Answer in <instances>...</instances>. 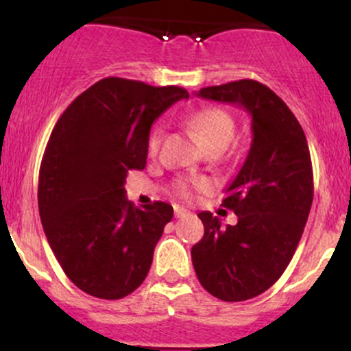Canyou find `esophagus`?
<instances>
[{"label": "esophagus", "mask_w": 351, "mask_h": 351, "mask_svg": "<svg viewBox=\"0 0 351 351\" xmlns=\"http://www.w3.org/2000/svg\"><path fill=\"white\" fill-rule=\"evenodd\" d=\"M190 214V210H186L185 207H180V205H175V217H186Z\"/></svg>", "instance_id": "obj_1"}]
</instances>
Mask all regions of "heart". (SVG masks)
<instances>
[{"label":"heart","mask_w":351,"mask_h":351,"mask_svg":"<svg viewBox=\"0 0 351 351\" xmlns=\"http://www.w3.org/2000/svg\"><path fill=\"white\" fill-rule=\"evenodd\" d=\"M185 122L195 130V134L198 136V139L202 141L204 147L214 146V144H224L228 147L232 136H234V120H232V117L226 110L219 107L197 108L195 112H192L186 117ZM161 137V127H153V130L149 132V139H147V151H149V154L158 153ZM192 186L193 189H205L207 182L200 178L190 180V182H180L178 193L183 197H189Z\"/></svg>","instance_id":"1"}]
</instances>
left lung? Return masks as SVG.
<instances>
[{
    "instance_id": "left-lung-1",
    "label": "left lung",
    "mask_w": 351,
    "mask_h": 351,
    "mask_svg": "<svg viewBox=\"0 0 351 351\" xmlns=\"http://www.w3.org/2000/svg\"><path fill=\"white\" fill-rule=\"evenodd\" d=\"M197 97L238 105L251 117V147L222 200L238 224L222 228L221 219L200 212L205 232L192 247L202 287L239 302L280 278L302 238L314 195L309 146L284 100L258 81L202 88Z\"/></svg>"
}]
</instances>
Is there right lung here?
I'll return each mask as SVG.
<instances>
[{
    "instance_id": "add662e5",
    "label": "right lung",
    "mask_w": 351,
    "mask_h": 351,
    "mask_svg": "<svg viewBox=\"0 0 351 351\" xmlns=\"http://www.w3.org/2000/svg\"><path fill=\"white\" fill-rule=\"evenodd\" d=\"M186 90L104 77L64 110L38 175V212L71 282L98 299H122L146 278L173 207H134L125 176L144 169L151 125Z\"/></svg>"
}]
</instances>
